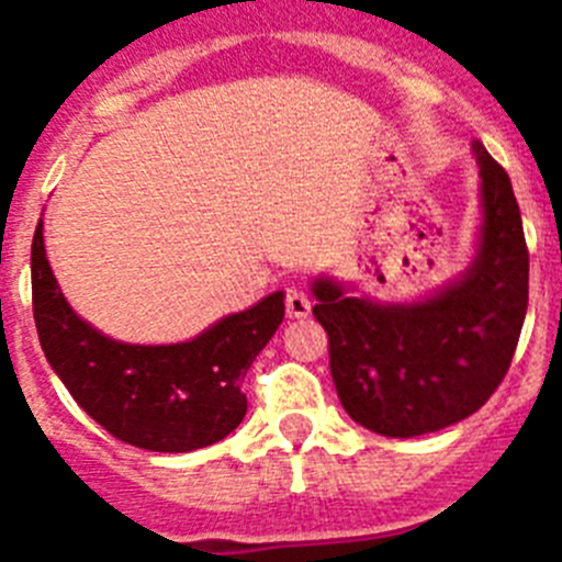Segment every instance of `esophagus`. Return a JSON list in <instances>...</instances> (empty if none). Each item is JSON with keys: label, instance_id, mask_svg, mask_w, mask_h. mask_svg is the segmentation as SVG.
<instances>
[{"label": "esophagus", "instance_id": "34e87169", "mask_svg": "<svg viewBox=\"0 0 562 562\" xmlns=\"http://www.w3.org/2000/svg\"><path fill=\"white\" fill-rule=\"evenodd\" d=\"M284 303H286V315L290 317H306L308 308H312V301L306 297V292L297 290V286H286Z\"/></svg>", "mask_w": 562, "mask_h": 562}]
</instances>
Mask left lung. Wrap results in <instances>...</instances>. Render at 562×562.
Wrapping results in <instances>:
<instances>
[{"instance_id":"8db88e82","label":"left lung","mask_w":562,"mask_h":562,"mask_svg":"<svg viewBox=\"0 0 562 562\" xmlns=\"http://www.w3.org/2000/svg\"><path fill=\"white\" fill-rule=\"evenodd\" d=\"M482 175V245L462 281L412 306L348 297L315 281L312 315L345 412L364 429L418 437L487 404L507 375L529 301L521 211L502 164L473 142Z\"/></svg>"}]
</instances>
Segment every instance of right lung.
<instances>
[{
    "mask_svg": "<svg viewBox=\"0 0 562 562\" xmlns=\"http://www.w3.org/2000/svg\"><path fill=\"white\" fill-rule=\"evenodd\" d=\"M33 315L41 348L71 398L116 440L147 451H194L241 424L245 373L284 321L272 292L192 342L125 345L102 337L66 303L44 254V225L33 236Z\"/></svg>",
    "mask_w": 562,
    "mask_h": 562,
    "instance_id": "right-lung-1",
    "label": "right lung"
}]
</instances>
